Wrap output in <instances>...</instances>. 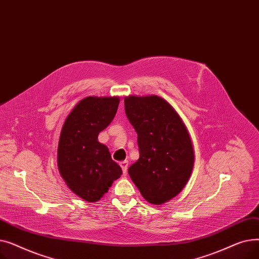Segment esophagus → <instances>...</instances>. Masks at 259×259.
<instances>
[{
  "mask_svg": "<svg viewBox=\"0 0 259 259\" xmlns=\"http://www.w3.org/2000/svg\"><path fill=\"white\" fill-rule=\"evenodd\" d=\"M119 166L122 169V173L126 174L127 173V169H128V160H122L119 162Z\"/></svg>",
  "mask_w": 259,
  "mask_h": 259,
  "instance_id": "esophagus-1",
  "label": "esophagus"
}]
</instances>
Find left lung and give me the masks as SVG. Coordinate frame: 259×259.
Listing matches in <instances>:
<instances>
[{"label": "left lung", "mask_w": 259, "mask_h": 259, "mask_svg": "<svg viewBox=\"0 0 259 259\" xmlns=\"http://www.w3.org/2000/svg\"><path fill=\"white\" fill-rule=\"evenodd\" d=\"M124 102L140 148V158L128 173L148 202L161 205L178 195L191 176V139L179 113L164 99L129 95Z\"/></svg>", "instance_id": "8db88e82"}]
</instances>
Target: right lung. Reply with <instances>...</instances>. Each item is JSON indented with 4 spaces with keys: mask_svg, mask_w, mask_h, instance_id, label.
<instances>
[{
    "mask_svg": "<svg viewBox=\"0 0 259 259\" xmlns=\"http://www.w3.org/2000/svg\"><path fill=\"white\" fill-rule=\"evenodd\" d=\"M118 104V97H87L74 106L61 130L60 174L68 188L88 202L100 200L122 173L108 147L98 140L112 121Z\"/></svg>",
    "mask_w": 259,
    "mask_h": 259,
    "instance_id": "1",
    "label": "right lung"
}]
</instances>
